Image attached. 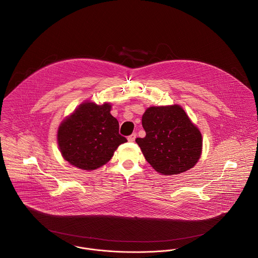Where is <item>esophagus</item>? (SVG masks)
<instances>
[{
    "mask_svg": "<svg viewBox=\"0 0 258 258\" xmlns=\"http://www.w3.org/2000/svg\"><path fill=\"white\" fill-rule=\"evenodd\" d=\"M136 136H137V135H136V133H133V134H131L130 136H128V138H127V139H128V141H129V142H134V141H135V139H136Z\"/></svg>",
    "mask_w": 258,
    "mask_h": 258,
    "instance_id": "1",
    "label": "esophagus"
}]
</instances>
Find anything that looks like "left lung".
Listing matches in <instances>:
<instances>
[{
	"mask_svg": "<svg viewBox=\"0 0 258 258\" xmlns=\"http://www.w3.org/2000/svg\"><path fill=\"white\" fill-rule=\"evenodd\" d=\"M144 138H137L148 163L162 175H178L201 157L202 134L179 105L150 107L143 114Z\"/></svg>",
	"mask_w": 258,
	"mask_h": 258,
	"instance_id": "1",
	"label": "left lung"
}]
</instances>
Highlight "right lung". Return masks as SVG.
I'll use <instances>...</instances> for the list:
<instances>
[{"mask_svg":"<svg viewBox=\"0 0 258 258\" xmlns=\"http://www.w3.org/2000/svg\"><path fill=\"white\" fill-rule=\"evenodd\" d=\"M111 105L82 103L59 126L57 142L62 157L75 167L91 171L106 164L117 147L127 142Z\"/></svg>","mask_w":258,"mask_h":258,"instance_id":"add662e5","label":"right lung"}]
</instances>
